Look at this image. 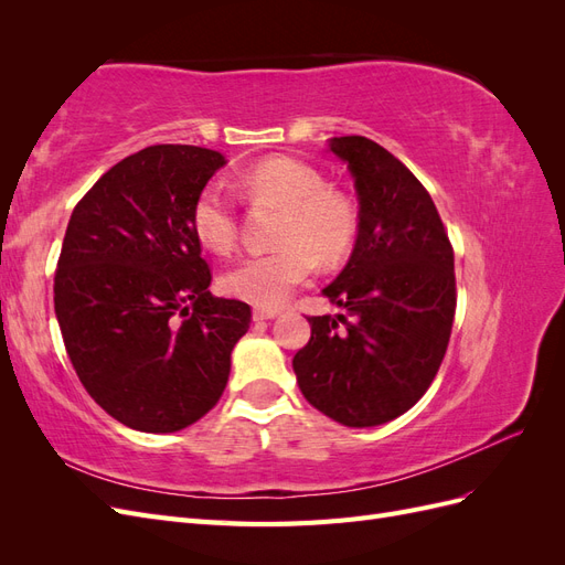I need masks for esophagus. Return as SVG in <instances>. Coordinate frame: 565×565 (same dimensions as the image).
Listing matches in <instances>:
<instances>
[{"label": "esophagus", "mask_w": 565, "mask_h": 565, "mask_svg": "<svg viewBox=\"0 0 565 565\" xmlns=\"http://www.w3.org/2000/svg\"><path fill=\"white\" fill-rule=\"evenodd\" d=\"M278 316H280L278 309H264V306H256V309L252 311L254 320H273V318H278Z\"/></svg>", "instance_id": "1"}]
</instances>
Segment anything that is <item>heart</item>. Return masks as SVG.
Segmentation results:
<instances>
[{
  "mask_svg": "<svg viewBox=\"0 0 565 565\" xmlns=\"http://www.w3.org/2000/svg\"><path fill=\"white\" fill-rule=\"evenodd\" d=\"M235 188L247 200L280 204L282 212L276 226L278 245L245 256L224 273L221 287L228 295L266 309L280 306L309 282L318 259L332 266L349 254L358 228L353 202L324 185L316 167L295 158H268L243 169ZM191 226L207 249L216 254L235 249L237 212L224 185L207 183L195 195Z\"/></svg>",
  "mask_w": 565,
  "mask_h": 565,
  "instance_id": "1",
  "label": "heart"
}]
</instances>
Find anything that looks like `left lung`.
Here are the masks:
<instances>
[{
	"label": "left lung",
	"instance_id": "8db88e82",
	"mask_svg": "<svg viewBox=\"0 0 565 565\" xmlns=\"http://www.w3.org/2000/svg\"><path fill=\"white\" fill-rule=\"evenodd\" d=\"M349 164L358 237L322 295L339 316H311L292 367L303 398L344 426H377L413 407L446 355L455 320V254L426 188L386 148L339 136Z\"/></svg>",
	"mask_w": 565,
	"mask_h": 565
}]
</instances>
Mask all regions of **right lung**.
I'll list each match as a JSON object with an SVG mask.
<instances>
[{"instance_id":"right-lung-1","label":"right lung","mask_w":565,"mask_h":565,"mask_svg":"<svg viewBox=\"0 0 565 565\" xmlns=\"http://www.w3.org/2000/svg\"><path fill=\"white\" fill-rule=\"evenodd\" d=\"M226 160L200 146H148L73 210L54 309L82 386L129 429L172 434L204 417L247 330L245 301L210 292L191 226L195 195Z\"/></svg>"}]
</instances>
